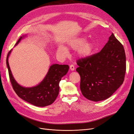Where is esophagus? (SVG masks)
Segmentation results:
<instances>
[{"label":"esophagus","mask_w":134,"mask_h":134,"mask_svg":"<svg viewBox=\"0 0 134 134\" xmlns=\"http://www.w3.org/2000/svg\"><path fill=\"white\" fill-rule=\"evenodd\" d=\"M70 69H71V71H74V69H75V67H74V65H71L70 66Z\"/></svg>","instance_id":"1"}]
</instances>
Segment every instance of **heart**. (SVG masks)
Here are the masks:
<instances>
[{
    "label": "heart",
    "mask_w": 134,
    "mask_h": 134,
    "mask_svg": "<svg viewBox=\"0 0 134 134\" xmlns=\"http://www.w3.org/2000/svg\"><path fill=\"white\" fill-rule=\"evenodd\" d=\"M85 38H79L72 40L69 44V46L74 50H78V55L82 58L90 56L95 49V45L91 42H86ZM57 53L62 55L66 56L68 54V50L63 46H59L57 50Z\"/></svg>",
    "instance_id": "heart-1"
}]
</instances>
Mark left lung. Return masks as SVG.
I'll list each match as a JSON object with an SVG mask.
<instances>
[{
  "mask_svg": "<svg viewBox=\"0 0 134 134\" xmlns=\"http://www.w3.org/2000/svg\"><path fill=\"white\" fill-rule=\"evenodd\" d=\"M83 95L92 101L111 96L123 84L126 72L124 49L113 33L100 52L77 61Z\"/></svg>",
  "mask_w": 134,
  "mask_h": 134,
  "instance_id": "1",
  "label": "left lung"
}]
</instances>
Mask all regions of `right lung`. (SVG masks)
Returning a JSON list of instances; mask_svg holds the SVG:
<instances>
[{
  "instance_id": "add662e5",
  "label": "right lung",
  "mask_w": 134,
  "mask_h": 134,
  "mask_svg": "<svg viewBox=\"0 0 134 134\" xmlns=\"http://www.w3.org/2000/svg\"><path fill=\"white\" fill-rule=\"evenodd\" d=\"M21 37L15 45L26 37ZM11 50L9 52L7 58V65L8 69L10 80L13 89L22 100L38 107H45L53 103L59 93V83L61 78L65 75L69 69L68 65L54 64L51 65L44 79L37 86L25 88L17 83L10 70L8 58Z\"/></svg>"
}]
</instances>
